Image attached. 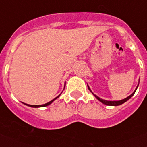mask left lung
Masks as SVG:
<instances>
[{
    "mask_svg": "<svg viewBox=\"0 0 147 147\" xmlns=\"http://www.w3.org/2000/svg\"><path fill=\"white\" fill-rule=\"evenodd\" d=\"M139 82H140V79H139ZM138 85H139V83H138V85H137V88H136V89L134 90V92H133L132 94H130V96L127 97V98H124V99H122V100H104V99H102V98H99V97H98V96H97L96 94H94V93H93V92H92V90H91V88H90L88 85V89H89L90 92H92V94H93V95H94V96L95 97V98H96L97 99H98V100H99V101H100V102H101V103H103L104 105H108V106H118V105H122V104H123V103H124V102H126L127 100H129V99H130V98H131V97H132L133 95H134V93H135V92H136V91H137V88H138Z\"/></svg>",
    "mask_w": 147,
    "mask_h": 147,
    "instance_id": "1",
    "label": "left lung"
}]
</instances>
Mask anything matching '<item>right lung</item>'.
Listing matches in <instances>:
<instances>
[{"label": "right lung", "instance_id": "1", "mask_svg": "<svg viewBox=\"0 0 147 147\" xmlns=\"http://www.w3.org/2000/svg\"><path fill=\"white\" fill-rule=\"evenodd\" d=\"M65 83L64 88H65ZM61 94H62V93H61ZM60 94H59V95H58V96L56 97V98H54V99H53V100H50L49 102L46 103V104H44V105H28V104H25V103H24V105H27V106H29V107H47V106H48V105H50V104H52V103H53V101H54V100H55V99H57V98L60 96ZM22 103H23V102H22Z\"/></svg>", "mask_w": 147, "mask_h": 147}]
</instances>
